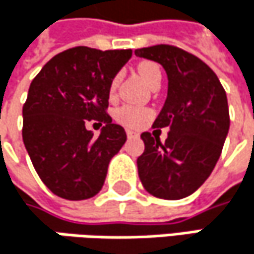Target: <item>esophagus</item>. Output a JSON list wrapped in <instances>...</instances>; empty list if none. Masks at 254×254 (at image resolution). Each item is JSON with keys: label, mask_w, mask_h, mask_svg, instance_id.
Returning a JSON list of instances; mask_svg holds the SVG:
<instances>
[{"label": "esophagus", "mask_w": 254, "mask_h": 254, "mask_svg": "<svg viewBox=\"0 0 254 254\" xmlns=\"http://www.w3.org/2000/svg\"><path fill=\"white\" fill-rule=\"evenodd\" d=\"M127 138H138V136H139V133H138V132H133V130H130V129H127Z\"/></svg>", "instance_id": "1"}]
</instances>
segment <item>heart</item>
I'll return each instance as SVG.
<instances>
[{
	"instance_id": "obj_1",
	"label": "heart",
	"mask_w": 254,
	"mask_h": 254,
	"mask_svg": "<svg viewBox=\"0 0 254 254\" xmlns=\"http://www.w3.org/2000/svg\"><path fill=\"white\" fill-rule=\"evenodd\" d=\"M138 73L139 76L142 77L150 86L156 82V80H160L162 73H160V69L157 64L154 63H150V62H145V63H141L138 66ZM118 82H119V77H115L112 80V85H110V92L113 94L118 88ZM150 110L147 109H141V107H135V106H124L122 109L118 110L116 113V118L118 121H121L122 124H125L129 127H135L142 125L148 118H150Z\"/></svg>"
}]
</instances>
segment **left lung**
Listing matches in <instances>:
<instances>
[{"label":"left lung","instance_id":"left-lung-1","mask_svg":"<svg viewBox=\"0 0 254 254\" xmlns=\"http://www.w3.org/2000/svg\"><path fill=\"white\" fill-rule=\"evenodd\" d=\"M168 75V97L153 127H169L166 141L142 132L144 153L138 175L154 197L179 200L197 191L210 177L229 130L228 100L215 72L198 57L172 45L135 51ZM160 130V129H157Z\"/></svg>","mask_w":254,"mask_h":254}]
</instances>
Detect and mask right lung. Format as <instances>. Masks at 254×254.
Instances as JSON below:
<instances>
[{"instance_id":"add662e5","label":"right lung","mask_w":254,"mask_h":254,"mask_svg":"<svg viewBox=\"0 0 254 254\" xmlns=\"http://www.w3.org/2000/svg\"><path fill=\"white\" fill-rule=\"evenodd\" d=\"M132 50L75 47L54 56L35 76L23 106V142L42 182L66 200L100 192L127 132L106 113L110 85ZM105 124L93 138L84 125Z\"/></svg>"}]
</instances>
